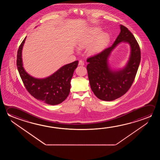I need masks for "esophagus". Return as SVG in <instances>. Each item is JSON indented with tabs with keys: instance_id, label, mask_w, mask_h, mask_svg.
<instances>
[{
	"instance_id": "esophagus-1",
	"label": "esophagus",
	"mask_w": 160,
	"mask_h": 160,
	"mask_svg": "<svg viewBox=\"0 0 160 160\" xmlns=\"http://www.w3.org/2000/svg\"><path fill=\"white\" fill-rule=\"evenodd\" d=\"M79 65L80 66H84V61H82V60H80L79 61Z\"/></svg>"
}]
</instances>
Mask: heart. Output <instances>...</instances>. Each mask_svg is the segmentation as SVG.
I'll list each match as a JSON object with an SVG mask.
<instances>
[{
  "label": "heart",
  "mask_w": 160,
  "mask_h": 160,
  "mask_svg": "<svg viewBox=\"0 0 160 160\" xmlns=\"http://www.w3.org/2000/svg\"><path fill=\"white\" fill-rule=\"evenodd\" d=\"M101 30L99 28H94L91 32L82 37L78 43V46L80 49L88 48L89 54L94 55L100 52L107 45L109 36L106 33L100 34ZM96 39H97L96 40ZM96 42L93 44L95 39Z\"/></svg>",
  "instance_id": "b5f03b06"
}]
</instances>
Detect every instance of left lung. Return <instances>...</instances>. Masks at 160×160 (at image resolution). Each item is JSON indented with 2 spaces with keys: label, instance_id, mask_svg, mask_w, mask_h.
<instances>
[{
  "label": "left lung",
  "instance_id": "1",
  "mask_svg": "<svg viewBox=\"0 0 160 160\" xmlns=\"http://www.w3.org/2000/svg\"><path fill=\"white\" fill-rule=\"evenodd\" d=\"M121 32L112 46L87 60V70L92 91L99 99L112 101L126 94L133 82L141 61L138 43L127 28L120 25ZM121 42L130 46L129 60L123 68L113 69L108 58L113 50Z\"/></svg>",
  "mask_w": 160,
  "mask_h": 160
}]
</instances>
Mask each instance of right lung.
I'll return each instance as SVG.
<instances>
[{"label":"right lung","instance_id":"1","mask_svg":"<svg viewBox=\"0 0 160 160\" xmlns=\"http://www.w3.org/2000/svg\"><path fill=\"white\" fill-rule=\"evenodd\" d=\"M26 37L19 46L17 66L20 76L27 91L37 100L47 104L58 105L68 97L71 78L78 65V61L62 66L55 72L45 78H36L24 70L22 61V50Z\"/></svg>","mask_w":160,"mask_h":160}]
</instances>
